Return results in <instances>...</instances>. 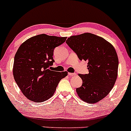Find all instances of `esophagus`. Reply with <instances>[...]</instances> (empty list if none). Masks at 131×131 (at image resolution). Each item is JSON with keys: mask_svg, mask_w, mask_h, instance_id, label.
<instances>
[{"mask_svg": "<svg viewBox=\"0 0 131 131\" xmlns=\"http://www.w3.org/2000/svg\"><path fill=\"white\" fill-rule=\"evenodd\" d=\"M68 75H70V76H75L76 75H77V73H69Z\"/></svg>", "mask_w": 131, "mask_h": 131, "instance_id": "obj_1", "label": "esophagus"}]
</instances>
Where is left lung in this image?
I'll use <instances>...</instances> for the list:
<instances>
[{
  "instance_id": "1",
  "label": "left lung",
  "mask_w": 131,
  "mask_h": 131,
  "mask_svg": "<svg viewBox=\"0 0 131 131\" xmlns=\"http://www.w3.org/2000/svg\"><path fill=\"white\" fill-rule=\"evenodd\" d=\"M66 43L80 61H88V74H80L83 83L76 89L82 100L95 103L106 96L114 86L117 76L118 58L111 44L90 33L72 36Z\"/></svg>"
}]
</instances>
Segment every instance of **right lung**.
<instances>
[{"label":"right lung","mask_w":131,"mask_h":131,"mask_svg":"<svg viewBox=\"0 0 131 131\" xmlns=\"http://www.w3.org/2000/svg\"><path fill=\"white\" fill-rule=\"evenodd\" d=\"M66 38L41 34L29 38L19 47L13 74L21 92L30 100L39 103L48 100L60 80L67 75L66 71L51 70L54 48L64 43Z\"/></svg>","instance_id":"1"}]
</instances>
